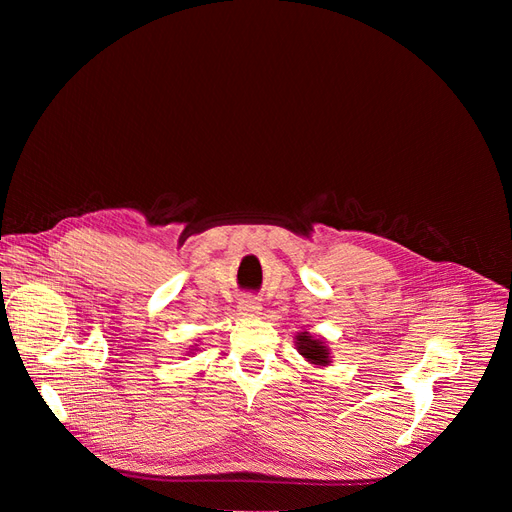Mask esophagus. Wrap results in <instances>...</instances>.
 Returning a JSON list of instances; mask_svg holds the SVG:
<instances>
[{
  "instance_id": "esophagus-1",
  "label": "esophagus",
  "mask_w": 512,
  "mask_h": 512,
  "mask_svg": "<svg viewBox=\"0 0 512 512\" xmlns=\"http://www.w3.org/2000/svg\"><path fill=\"white\" fill-rule=\"evenodd\" d=\"M237 314L241 318H258L262 314V305L254 297H245L237 305Z\"/></svg>"
}]
</instances>
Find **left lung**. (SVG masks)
Listing matches in <instances>:
<instances>
[{
	"label": "left lung",
	"instance_id": "obj_1",
	"mask_svg": "<svg viewBox=\"0 0 512 512\" xmlns=\"http://www.w3.org/2000/svg\"><path fill=\"white\" fill-rule=\"evenodd\" d=\"M294 346H297L299 354L309 365L329 367L333 363L331 361V348L327 346V342H324L322 337L312 335L309 331H301V333L294 335Z\"/></svg>",
	"mask_w": 512,
	"mask_h": 512
}]
</instances>
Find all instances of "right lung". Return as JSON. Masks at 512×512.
<instances>
[{
  "instance_id": "obj_1",
  "label": "right lung",
  "mask_w": 512,
  "mask_h": 512,
  "mask_svg": "<svg viewBox=\"0 0 512 512\" xmlns=\"http://www.w3.org/2000/svg\"><path fill=\"white\" fill-rule=\"evenodd\" d=\"M196 346H198V344H196ZM196 346H192V348H190V352H188V354H185V356H190V354H194V352H196Z\"/></svg>"
}]
</instances>
